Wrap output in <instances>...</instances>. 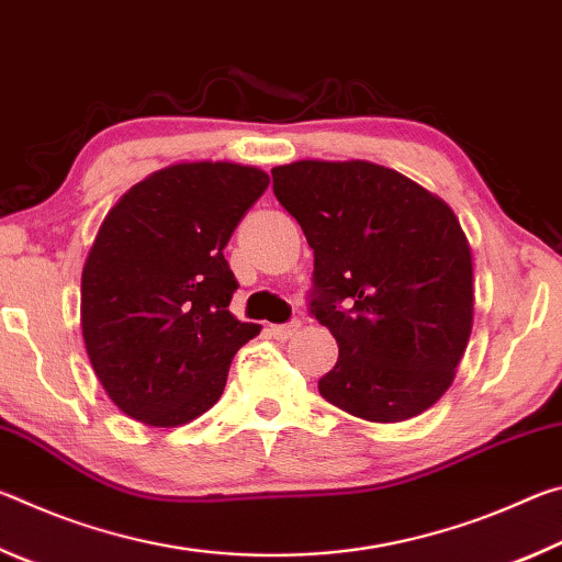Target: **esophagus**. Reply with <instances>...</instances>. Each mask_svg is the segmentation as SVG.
I'll return each mask as SVG.
<instances>
[{"mask_svg": "<svg viewBox=\"0 0 562 562\" xmlns=\"http://www.w3.org/2000/svg\"><path fill=\"white\" fill-rule=\"evenodd\" d=\"M300 329V322H290V325H270V335L274 337V339H280V341H284V339H290L294 331Z\"/></svg>", "mask_w": 562, "mask_h": 562, "instance_id": "obj_1", "label": "esophagus"}]
</instances>
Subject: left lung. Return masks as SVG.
I'll list each match as a JSON object with an SVG mask.
<instances>
[{
	"instance_id": "left-lung-1",
	"label": "left lung",
	"mask_w": 562,
	"mask_h": 562,
	"mask_svg": "<svg viewBox=\"0 0 562 562\" xmlns=\"http://www.w3.org/2000/svg\"><path fill=\"white\" fill-rule=\"evenodd\" d=\"M272 190L315 250L312 315L339 345L319 394L396 424L449 392L473 327L471 245L439 195L372 160L304 158Z\"/></svg>"
}]
</instances>
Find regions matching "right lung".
Instances as JSON below:
<instances>
[{"label": "right lung", "mask_w": 562, "mask_h": 562, "mask_svg": "<svg viewBox=\"0 0 562 562\" xmlns=\"http://www.w3.org/2000/svg\"><path fill=\"white\" fill-rule=\"evenodd\" d=\"M270 176L233 160H186L111 207L81 272V335L111 402L173 429L221 398L235 351L258 335L227 304L225 245Z\"/></svg>", "instance_id": "obj_1"}]
</instances>
